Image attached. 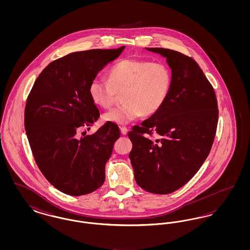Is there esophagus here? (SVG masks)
<instances>
[{"instance_id": "esophagus-1", "label": "esophagus", "mask_w": 250, "mask_h": 250, "mask_svg": "<svg viewBox=\"0 0 250 250\" xmlns=\"http://www.w3.org/2000/svg\"><path fill=\"white\" fill-rule=\"evenodd\" d=\"M120 130H121V133H122V135H126L127 134V132H128V129L126 128V127H125V126H122V127H120Z\"/></svg>"}]
</instances>
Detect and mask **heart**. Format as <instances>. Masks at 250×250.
<instances>
[{
	"label": "heart",
	"mask_w": 250,
	"mask_h": 250,
	"mask_svg": "<svg viewBox=\"0 0 250 250\" xmlns=\"http://www.w3.org/2000/svg\"><path fill=\"white\" fill-rule=\"evenodd\" d=\"M172 83L168 67L160 62L126 59L113 64L107 80L96 77L89 85L92 101L99 107H111L118 94H124L121 107L106 112L102 120L125 125L146 116L154 115L164 106Z\"/></svg>",
	"instance_id": "obj_1"
}]
</instances>
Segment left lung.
Listing matches in <instances>:
<instances>
[{
	"instance_id": "left-lung-1",
	"label": "left lung",
	"mask_w": 250,
	"mask_h": 250,
	"mask_svg": "<svg viewBox=\"0 0 250 250\" xmlns=\"http://www.w3.org/2000/svg\"><path fill=\"white\" fill-rule=\"evenodd\" d=\"M166 58L172 83L164 106L128 133L137 184L165 195L186 185L200 169L214 143L218 109L214 89L199 64L178 51L145 48ZM155 132L156 139L149 136Z\"/></svg>"
}]
</instances>
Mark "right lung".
Wrapping results in <instances>:
<instances>
[{"label": "right lung", "mask_w": 250, "mask_h": 250, "mask_svg": "<svg viewBox=\"0 0 250 250\" xmlns=\"http://www.w3.org/2000/svg\"><path fill=\"white\" fill-rule=\"evenodd\" d=\"M124 49L77 51L55 60L37 77L28 96L24 125L36 164L54 188L67 195H86L104 184L119 127L106 123L83 138L77 132L99 117L89 95L92 80Z\"/></svg>", "instance_id": "1"}]
</instances>
